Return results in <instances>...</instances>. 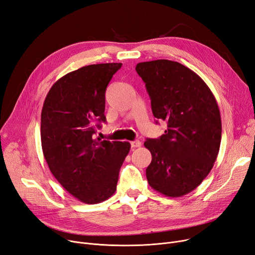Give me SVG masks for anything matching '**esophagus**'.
<instances>
[{"label": "esophagus", "mask_w": 255, "mask_h": 255, "mask_svg": "<svg viewBox=\"0 0 255 255\" xmlns=\"http://www.w3.org/2000/svg\"><path fill=\"white\" fill-rule=\"evenodd\" d=\"M141 145H142V143H141L139 140H136V141H132V142H130V146H131L132 148L141 147Z\"/></svg>", "instance_id": "esophagus-1"}]
</instances>
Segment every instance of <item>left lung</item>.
I'll list each match as a JSON object with an SVG mask.
<instances>
[{"label": "left lung", "instance_id": "1", "mask_svg": "<svg viewBox=\"0 0 255 255\" xmlns=\"http://www.w3.org/2000/svg\"><path fill=\"white\" fill-rule=\"evenodd\" d=\"M136 71L145 82L153 116L168 127L160 138L144 143L152 155L146 169L148 183L166 197L184 196L202 183L217 158V102L198 74L177 62L139 63Z\"/></svg>", "mask_w": 255, "mask_h": 255}]
</instances>
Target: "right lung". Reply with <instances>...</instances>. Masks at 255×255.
Masks as SVG:
<instances>
[{
    "mask_svg": "<svg viewBox=\"0 0 255 255\" xmlns=\"http://www.w3.org/2000/svg\"><path fill=\"white\" fill-rule=\"evenodd\" d=\"M122 63L82 67L59 78L41 113L43 154L56 180L85 204L109 199L129 152L128 142L95 139L106 122L105 93Z\"/></svg>",
    "mask_w": 255,
    "mask_h": 255,
    "instance_id": "1",
    "label": "right lung"
}]
</instances>
